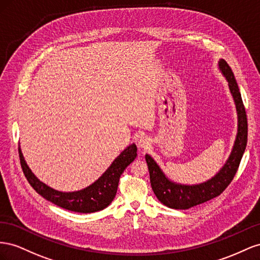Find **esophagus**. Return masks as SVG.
<instances>
[{
  "label": "esophagus",
  "mask_w": 260,
  "mask_h": 260,
  "mask_svg": "<svg viewBox=\"0 0 260 260\" xmlns=\"http://www.w3.org/2000/svg\"><path fill=\"white\" fill-rule=\"evenodd\" d=\"M150 138L147 137V136H142L139 139H138V146L140 148H144V149H146V148H148L150 146Z\"/></svg>",
  "instance_id": "obj_1"
}]
</instances>
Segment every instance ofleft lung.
Returning <instances> with one entry per match:
<instances>
[{"label": "left lung", "instance_id": "8db88e82", "mask_svg": "<svg viewBox=\"0 0 260 260\" xmlns=\"http://www.w3.org/2000/svg\"><path fill=\"white\" fill-rule=\"evenodd\" d=\"M219 69L229 83L237 112V134L231 154L220 171L212 179L197 185H183L170 181L149 154L146 162L149 169L151 187L159 202L172 209H189L191 207L219 196L229 186L240 167L247 145V117L234 74L224 60L219 61Z\"/></svg>", "mask_w": 260, "mask_h": 260}]
</instances>
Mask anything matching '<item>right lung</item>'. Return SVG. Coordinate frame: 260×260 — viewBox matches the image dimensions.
I'll return each instance as SVG.
<instances>
[{"instance_id": "right-lung-1", "label": "right lung", "mask_w": 260, "mask_h": 260, "mask_svg": "<svg viewBox=\"0 0 260 260\" xmlns=\"http://www.w3.org/2000/svg\"><path fill=\"white\" fill-rule=\"evenodd\" d=\"M18 153L26 179L39 195L54 205L62 207L63 209L80 213H90L105 209L112 203L116 195L118 181L122 173L136 158L137 147L134 144L128 146L93 184L81 190L72 192L58 191L39 181L27 166L20 148H18Z\"/></svg>"}]
</instances>
